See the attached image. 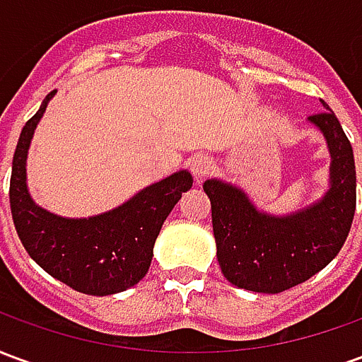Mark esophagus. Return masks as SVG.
<instances>
[{"instance_id":"1","label":"esophagus","mask_w":362,"mask_h":362,"mask_svg":"<svg viewBox=\"0 0 362 362\" xmlns=\"http://www.w3.org/2000/svg\"><path fill=\"white\" fill-rule=\"evenodd\" d=\"M189 168H192V174L197 182H202L204 178H207L213 170L211 158L205 157V155H194L189 158Z\"/></svg>"}]
</instances>
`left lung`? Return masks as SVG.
<instances>
[{
  "mask_svg": "<svg viewBox=\"0 0 362 362\" xmlns=\"http://www.w3.org/2000/svg\"><path fill=\"white\" fill-rule=\"evenodd\" d=\"M327 108L326 103H322ZM332 155L329 189L316 204L275 217L256 209L243 189L205 180L213 235L223 275L254 293H283L304 283L339 254L357 205L355 158L339 119L329 108L308 118Z\"/></svg>",
  "mask_w": 362,
  "mask_h": 362,
  "instance_id": "left-lung-1",
  "label": "left lung"
}]
</instances>
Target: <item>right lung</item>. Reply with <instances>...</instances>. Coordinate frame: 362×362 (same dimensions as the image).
Masks as SVG:
<instances>
[{"instance_id":"right-lung-1","label":"right lung","mask_w":362,"mask_h":362,"mask_svg":"<svg viewBox=\"0 0 362 362\" xmlns=\"http://www.w3.org/2000/svg\"><path fill=\"white\" fill-rule=\"evenodd\" d=\"M52 90L21 132L13 155L9 204L21 243L44 272L85 295L106 296L134 287L149 272L163 223L192 188L188 170L170 174L126 204L89 219H66L33 202L27 188V153Z\"/></svg>"}]
</instances>
